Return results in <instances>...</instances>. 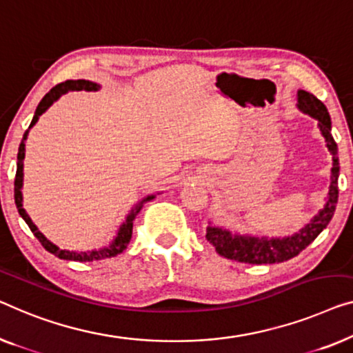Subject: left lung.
<instances>
[{
  "instance_id": "obj_1",
  "label": "left lung",
  "mask_w": 353,
  "mask_h": 353,
  "mask_svg": "<svg viewBox=\"0 0 353 353\" xmlns=\"http://www.w3.org/2000/svg\"><path fill=\"white\" fill-rule=\"evenodd\" d=\"M298 108L303 113L312 116L319 121V127L326 141V148L333 156L331 185L325 207L299 232L283 239L240 236V234L229 232L228 229L213 226L210 223V226L207 228V240L221 256L247 264H275L288 261V259L298 256L305 247H309L333 218L339 197V157L338 145H336L333 135H331L330 113L326 106L315 95L305 90H298Z\"/></svg>"
}]
</instances>
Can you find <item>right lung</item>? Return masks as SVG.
<instances>
[{"instance_id":"obj_1","label":"right lung","mask_w":353,"mask_h":353,"mask_svg":"<svg viewBox=\"0 0 353 353\" xmlns=\"http://www.w3.org/2000/svg\"><path fill=\"white\" fill-rule=\"evenodd\" d=\"M100 85L97 83H92V81H85V79H70V81H65V83H60L55 85V88L50 89L48 94L43 97V100L39 101L37 111H34V116L32 119V124H30L28 129H32V127L37 124L39 116L44 113L46 110L49 108L50 105L54 103L55 100L60 99V95L66 94V92L70 90H88V92H94V90H99ZM28 137V130H25L23 134V139L20 141V146H19V152H17V172H15V180H14V199H15V205H17V210L20 213V216L25 219V223L28 224V228L32 229V232L34 234V237H37L41 245L48 250L49 253L55 254V256H59L60 259H66V261H81V263H85V261H100V259H106V258H113L117 256V254L124 252L127 248V245H129L130 239H132V228H134V219L139 212L141 210L143 203H146L148 201H151V199L156 197V194H150V196L143 197L141 201H139L135 203L134 207H132V210L127 214L125 221L121 224L119 231H117L116 237L113 239V242L110 245H106L103 248H99V250H89V252H70V250H62L59 248L57 245H54L50 240H48L44 237L43 232H39V229L34 226V223L32 221V218L28 216V213L25 212V208L22 205V185H23V159H25V140H27Z\"/></svg>"}]
</instances>
